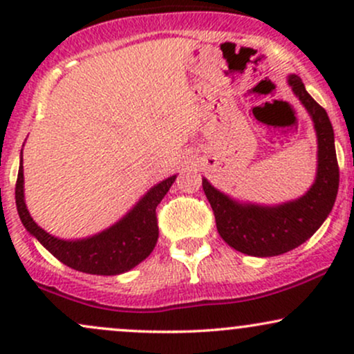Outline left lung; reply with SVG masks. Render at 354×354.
Here are the masks:
<instances>
[{"instance_id":"left-lung-1","label":"left lung","mask_w":354,"mask_h":354,"mask_svg":"<svg viewBox=\"0 0 354 354\" xmlns=\"http://www.w3.org/2000/svg\"><path fill=\"white\" fill-rule=\"evenodd\" d=\"M288 84L310 113L318 138V166L311 188L298 200L263 206L234 200L203 178L219 236L239 253L259 258L288 253L310 239L331 213L339 186L335 133L328 113L311 98L298 75L288 76Z\"/></svg>"}]
</instances>
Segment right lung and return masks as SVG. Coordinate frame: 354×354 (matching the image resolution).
Returning a JSON list of instances; mask_svg holds the SVG:
<instances>
[{"mask_svg": "<svg viewBox=\"0 0 354 354\" xmlns=\"http://www.w3.org/2000/svg\"><path fill=\"white\" fill-rule=\"evenodd\" d=\"M23 153V151H21ZM176 180V174L154 185L120 221L104 231L83 239H61L39 228L24 203L23 158L16 180V208L31 236L38 239L63 265L89 274L113 276L129 271L151 254L158 241L156 206Z\"/></svg>", "mask_w": 354, "mask_h": 354, "instance_id": "1", "label": "right lung"}]
</instances>
